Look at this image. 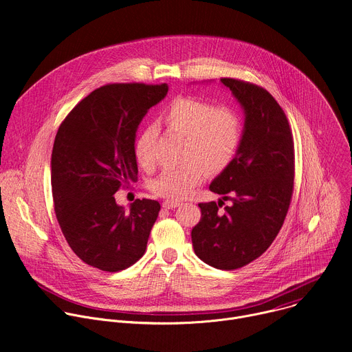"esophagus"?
Masks as SVG:
<instances>
[{"mask_svg": "<svg viewBox=\"0 0 352 352\" xmlns=\"http://www.w3.org/2000/svg\"><path fill=\"white\" fill-rule=\"evenodd\" d=\"M178 206H181V204L179 202H174V200H164V202H163V208L164 209H175Z\"/></svg>", "mask_w": 352, "mask_h": 352, "instance_id": "esophagus-1", "label": "esophagus"}]
</instances>
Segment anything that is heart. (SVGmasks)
Returning a JSON list of instances; mask_svg holds the SVG:
<instances>
[{
  "label": "heart",
  "mask_w": 352,
  "mask_h": 352,
  "mask_svg": "<svg viewBox=\"0 0 352 352\" xmlns=\"http://www.w3.org/2000/svg\"><path fill=\"white\" fill-rule=\"evenodd\" d=\"M162 118L168 129L186 136L184 157L190 162L163 170L150 189L164 197L184 199L208 177V168L217 173L232 162L241 142V122L230 109H216L196 97L175 98ZM156 138L157 129L148 126L135 142L136 162L144 170L155 166Z\"/></svg>",
  "instance_id": "heart-1"
}]
</instances>
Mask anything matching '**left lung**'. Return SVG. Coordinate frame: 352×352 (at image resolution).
I'll return each mask as SVG.
<instances>
[{"label": "left lung", "mask_w": 352, "mask_h": 352, "mask_svg": "<svg viewBox=\"0 0 352 352\" xmlns=\"http://www.w3.org/2000/svg\"><path fill=\"white\" fill-rule=\"evenodd\" d=\"M243 110L241 142L232 162L209 189L232 205L199 204L192 228L196 256L212 267L234 270L258 259L277 236L294 188V139L274 97L254 83L221 78Z\"/></svg>", "instance_id": "8db88e82"}]
</instances>
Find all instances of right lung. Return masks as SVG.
<instances>
[{
    "label": "right lung",
    "instance_id": "1",
    "mask_svg": "<svg viewBox=\"0 0 352 352\" xmlns=\"http://www.w3.org/2000/svg\"><path fill=\"white\" fill-rule=\"evenodd\" d=\"M168 85L113 83L91 91L60 125L52 155L54 210L63 234L89 266L120 272L144 254L157 200L117 205L122 184L138 181L136 131Z\"/></svg>",
    "mask_w": 352,
    "mask_h": 352
}]
</instances>
